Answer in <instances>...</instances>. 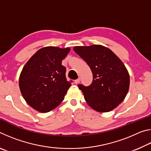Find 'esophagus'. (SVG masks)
<instances>
[{
    "label": "esophagus",
    "instance_id": "esophagus-1",
    "mask_svg": "<svg viewBox=\"0 0 151 151\" xmlns=\"http://www.w3.org/2000/svg\"><path fill=\"white\" fill-rule=\"evenodd\" d=\"M79 82H80V78H78V79H76V80L75 81V84H78Z\"/></svg>",
    "mask_w": 151,
    "mask_h": 151
}]
</instances>
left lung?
I'll return each instance as SVG.
<instances>
[{
  "label": "left lung",
  "mask_w": 151,
  "mask_h": 151,
  "mask_svg": "<svg viewBox=\"0 0 151 151\" xmlns=\"http://www.w3.org/2000/svg\"><path fill=\"white\" fill-rule=\"evenodd\" d=\"M74 51L85 60L93 73L91 85H78L86 103L94 111H112L124 100L129 89L130 76L123 63L103 45L77 46Z\"/></svg>",
  "instance_id": "left-lung-1"
}]
</instances>
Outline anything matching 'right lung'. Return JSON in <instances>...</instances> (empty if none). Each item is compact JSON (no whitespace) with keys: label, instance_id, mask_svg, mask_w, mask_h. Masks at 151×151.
<instances>
[{"label":"right lung","instance_id":"1","mask_svg":"<svg viewBox=\"0 0 151 151\" xmlns=\"http://www.w3.org/2000/svg\"><path fill=\"white\" fill-rule=\"evenodd\" d=\"M70 50L46 47L28 60L20 73L19 88L24 100L36 111L48 112L62 103L71 86L62 60Z\"/></svg>","mask_w":151,"mask_h":151}]
</instances>
